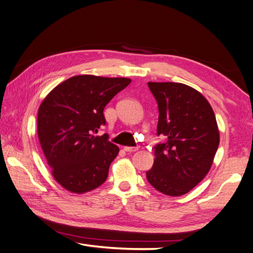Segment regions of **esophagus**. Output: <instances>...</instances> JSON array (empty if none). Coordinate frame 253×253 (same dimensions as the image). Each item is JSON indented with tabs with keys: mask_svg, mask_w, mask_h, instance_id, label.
<instances>
[{
	"mask_svg": "<svg viewBox=\"0 0 253 253\" xmlns=\"http://www.w3.org/2000/svg\"><path fill=\"white\" fill-rule=\"evenodd\" d=\"M138 149H139L138 146H136V147H129V146L124 147V150L127 151V153H134V151H137Z\"/></svg>",
	"mask_w": 253,
	"mask_h": 253,
	"instance_id": "obj_1",
	"label": "esophagus"
}]
</instances>
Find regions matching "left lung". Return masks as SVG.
<instances>
[{"label": "left lung", "mask_w": 253, "mask_h": 253, "mask_svg": "<svg viewBox=\"0 0 253 253\" xmlns=\"http://www.w3.org/2000/svg\"><path fill=\"white\" fill-rule=\"evenodd\" d=\"M148 87L158 104L153 168L146 172L155 189L171 197L189 192L206 177L219 146L214 113L198 90L181 83H154Z\"/></svg>", "instance_id": "obj_1"}]
</instances>
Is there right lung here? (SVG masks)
Here are the masks:
<instances>
[{"label": "right lung", "mask_w": 253, "mask_h": 253, "mask_svg": "<svg viewBox=\"0 0 253 253\" xmlns=\"http://www.w3.org/2000/svg\"><path fill=\"white\" fill-rule=\"evenodd\" d=\"M124 77L79 75L64 81L39 108L41 147L59 185L84 194L103 185L119 148L108 135L96 136L106 124L104 108L130 84Z\"/></svg>", "instance_id": "1"}]
</instances>
